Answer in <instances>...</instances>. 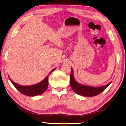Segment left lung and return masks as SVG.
Wrapping results in <instances>:
<instances>
[{
  "label": "left lung",
  "instance_id": "8db88e82",
  "mask_svg": "<svg viewBox=\"0 0 126 126\" xmlns=\"http://www.w3.org/2000/svg\"><path fill=\"white\" fill-rule=\"evenodd\" d=\"M70 83L72 89L77 94L85 97H93L98 95V94L104 91L111 82L106 85L102 86L100 87H93L81 84L75 80L74 76L73 69H71V75L70 76Z\"/></svg>",
  "mask_w": 126,
  "mask_h": 126
}]
</instances>
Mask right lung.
<instances>
[{
  "label": "right lung",
  "mask_w": 126,
  "mask_h": 126,
  "mask_svg": "<svg viewBox=\"0 0 126 126\" xmlns=\"http://www.w3.org/2000/svg\"><path fill=\"white\" fill-rule=\"evenodd\" d=\"M56 68H54L52 69L50 72L48 74V75L44 79L43 81H41L40 82H39L35 85H30V86H22L15 83L14 81H12L9 76V79L11 82L13 83V85L15 87L21 92L22 94L24 95L28 96H35L37 95H40L42 94H43L45 92L48 87V76L55 70Z\"/></svg>",
  "instance_id": "obj_1"
}]
</instances>
